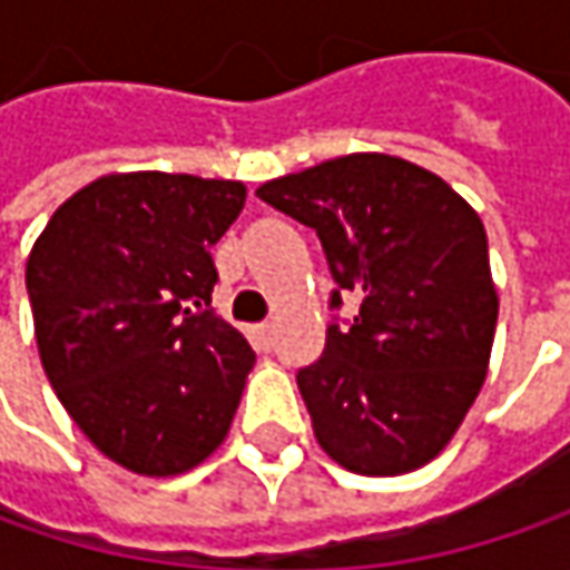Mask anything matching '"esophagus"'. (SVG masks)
Here are the masks:
<instances>
[{
    "mask_svg": "<svg viewBox=\"0 0 570 570\" xmlns=\"http://www.w3.org/2000/svg\"><path fill=\"white\" fill-rule=\"evenodd\" d=\"M253 333H256V340H259L263 348H269L275 340V323H256V326H253Z\"/></svg>",
    "mask_w": 570,
    "mask_h": 570,
    "instance_id": "esophagus-1",
    "label": "esophagus"
}]
</instances>
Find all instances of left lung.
I'll use <instances>...</instances> for the list:
<instances>
[{"label":"left lung","mask_w":570,"mask_h":570,"mask_svg":"<svg viewBox=\"0 0 570 570\" xmlns=\"http://www.w3.org/2000/svg\"><path fill=\"white\" fill-rule=\"evenodd\" d=\"M256 196L317 230L333 311L348 292L362 301L297 371L320 448L362 475L425 466L475 403L492 355L498 295L479 215L438 174L390 155L333 158Z\"/></svg>","instance_id":"1"}]
</instances>
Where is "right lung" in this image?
I'll return each instance as SVG.
<instances>
[{
    "label": "right lung",
    "mask_w": 570,
    "mask_h": 570,
    "mask_svg": "<svg viewBox=\"0 0 570 570\" xmlns=\"http://www.w3.org/2000/svg\"><path fill=\"white\" fill-rule=\"evenodd\" d=\"M237 180L100 177L56 208L28 259L43 371L88 441L139 475H177L228 434L250 342L212 304V247Z\"/></svg>",
    "instance_id": "1"
}]
</instances>
